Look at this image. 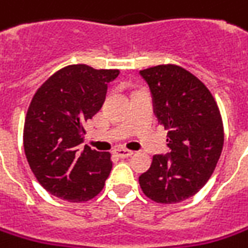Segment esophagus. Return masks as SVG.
Segmentation results:
<instances>
[{
  "mask_svg": "<svg viewBox=\"0 0 248 248\" xmlns=\"http://www.w3.org/2000/svg\"><path fill=\"white\" fill-rule=\"evenodd\" d=\"M115 155H117L118 157H129V156L133 155V151H129L126 148H117L115 149Z\"/></svg>",
  "mask_w": 248,
  "mask_h": 248,
  "instance_id": "1",
  "label": "esophagus"
}]
</instances>
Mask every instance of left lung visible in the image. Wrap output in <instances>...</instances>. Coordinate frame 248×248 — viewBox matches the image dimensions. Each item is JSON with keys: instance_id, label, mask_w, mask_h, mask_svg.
Returning <instances> with one entry per match:
<instances>
[{"instance_id": "obj_1", "label": "left lung", "mask_w": 248, "mask_h": 248, "mask_svg": "<svg viewBox=\"0 0 248 248\" xmlns=\"http://www.w3.org/2000/svg\"><path fill=\"white\" fill-rule=\"evenodd\" d=\"M153 97V108L168 131L171 152L155 155L140 176L144 194L157 203H178L209 181L224 145V127L216 100L206 85L178 65L140 70Z\"/></svg>"}]
</instances>
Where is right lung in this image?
<instances>
[{
    "instance_id": "right-lung-1",
    "label": "right lung",
    "mask_w": 248,
    "mask_h": 248,
    "mask_svg": "<svg viewBox=\"0 0 248 248\" xmlns=\"http://www.w3.org/2000/svg\"><path fill=\"white\" fill-rule=\"evenodd\" d=\"M118 69L78 63L55 72L35 92L24 122V152L32 172L50 194L70 202L92 200L112 168L110 152L88 145L84 124L102 108Z\"/></svg>"
}]
</instances>
